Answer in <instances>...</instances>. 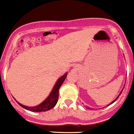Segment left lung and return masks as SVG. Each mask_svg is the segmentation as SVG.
<instances>
[{
  "label": "left lung",
  "instance_id": "8db88e82",
  "mask_svg": "<svg viewBox=\"0 0 134 134\" xmlns=\"http://www.w3.org/2000/svg\"><path fill=\"white\" fill-rule=\"evenodd\" d=\"M124 88H123V89H122V90H121V92H120V93H119V95H118V97H116V98H115V100H113V101H112V102H111V103H109V105H107V106H109V105H111V104H112V103H114V102H115V100H117V99H118V98H119V95H120V94H121V93H122V91H123V90H124ZM86 107V108H87V109H91V108H89V107Z\"/></svg>",
  "mask_w": 134,
  "mask_h": 134
}]
</instances>
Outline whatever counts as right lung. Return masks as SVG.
Returning <instances> with one entry per match:
<instances>
[{
    "instance_id": "right-lung-1",
    "label": "right lung",
    "mask_w": 134,
    "mask_h": 134,
    "mask_svg": "<svg viewBox=\"0 0 134 134\" xmlns=\"http://www.w3.org/2000/svg\"><path fill=\"white\" fill-rule=\"evenodd\" d=\"M67 74L68 73L66 72L64 75H62L61 77H60L58 79L55 84L54 85V87H53L52 90L51 91L50 94L40 105H37V106H34V107H28V106H25V105H23L20 103L17 102L16 100H16L17 103L21 107H22L23 108L27 110H29L30 111H33V112L47 111L48 110L51 109H52L53 107H55V105H56L57 102H58L59 97V89H60V86H62V83L64 82L65 79H66V76H67Z\"/></svg>"
}]
</instances>
